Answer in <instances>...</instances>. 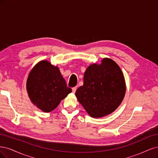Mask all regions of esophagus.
Here are the masks:
<instances>
[{"instance_id":"esophagus-1","label":"esophagus","mask_w":158,"mask_h":158,"mask_svg":"<svg viewBox=\"0 0 158 158\" xmlns=\"http://www.w3.org/2000/svg\"><path fill=\"white\" fill-rule=\"evenodd\" d=\"M76 90H77V87H76V86H75V87H73V88H72V91H73V93H75Z\"/></svg>"}]
</instances>
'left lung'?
I'll list each match as a JSON object with an SVG mask.
<instances>
[{
	"label": "left lung",
	"instance_id": "8db88e82",
	"mask_svg": "<svg viewBox=\"0 0 158 158\" xmlns=\"http://www.w3.org/2000/svg\"><path fill=\"white\" fill-rule=\"evenodd\" d=\"M125 91V81L119 66L113 60L105 58L100 64L86 68L83 85L77 89L75 96L90 117L99 118L118 108Z\"/></svg>",
	"mask_w": 158,
	"mask_h": 158
}]
</instances>
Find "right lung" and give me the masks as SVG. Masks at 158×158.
Returning a JSON list of instances; mask_svg holds the SVG:
<instances>
[{
    "label": "right lung",
    "instance_id": "1",
    "mask_svg": "<svg viewBox=\"0 0 158 158\" xmlns=\"http://www.w3.org/2000/svg\"><path fill=\"white\" fill-rule=\"evenodd\" d=\"M26 89L31 102L46 113L54 110L72 91L68 87L58 66L47 60L40 61L31 70Z\"/></svg>",
    "mask_w": 158,
    "mask_h": 158
}]
</instances>
